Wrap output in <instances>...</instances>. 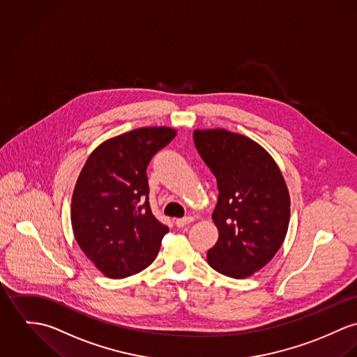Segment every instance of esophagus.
<instances>
[{
	"instance_id": "obj_1",
	"label": "esophagus",
	"mask_w": 357,
	"mask_h": 357,
	"mask_svg": "<svg viewBox=\"0 0 357 357\" xmlns=\"http://www.w3.org/2000/svg\"><path fill=\"white\" fill-rule=\"evenodd\" d=\"M193 222H195V218L186 216V218H182V219H176L175 225H176V227H185V226H188V225H190Z\"/></svg>"
}]
</instances>
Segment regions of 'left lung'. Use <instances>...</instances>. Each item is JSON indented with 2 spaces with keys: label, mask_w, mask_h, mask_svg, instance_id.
Returning a JSON list of instances; mask_svg holds the SVG:
<instances>
[{
  "label": "left lung",
  "mask_w": 357,
  "mask_h": 357,
  "mask_svg": "<svg viewBox=\"0 0 357 357\" xmlns=\"http://www.w3.org/2000/svg\"><path fill=\"white\" fill-rule=\"evenodd\" d=\"M193 137L219 190L212 212L219 238L208 263L226 277H250L273 260L286 237L290 196L284 178L273 156L242 134L197 128Z\"/></svg>",
  "instance_id": "1"
}]
</instances>
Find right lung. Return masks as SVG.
Returning <instances> with one entry per match:
<instances>
[{
    "instance_id": "obj_1",
    "label": "right lung",
    "mask_w": 357,
    "mask_h": 357,
    "mask_svg": "<svg viewBox=\"0 0 357 357\" xmlns=\"http://www.w3.org/2000/svg\"><path fill=\"white\" fill-rule=\"evenodd\" d=\"M176 130L141 127L100 144L80 171L73 199L74 236L105 277L134 275L158 256L168 227L153 216L146 168Z\"/></svg>"
}]
</instances>
